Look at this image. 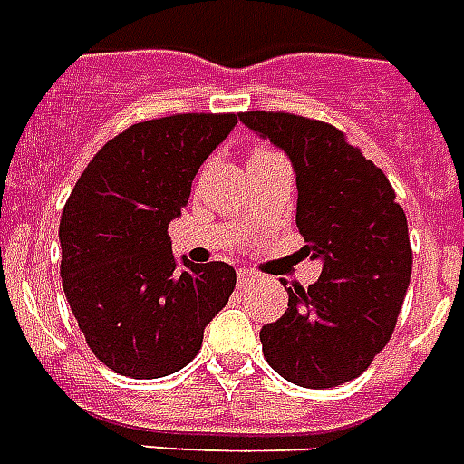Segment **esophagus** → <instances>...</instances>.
I'll return each mask as SVG.
<instances>
[{
  "label": "esophagus",
  "instance_id": "34e87169",
  "mask_svg": "<svg viewBox=\"0 0 464 464\" xmlns=\"http://www.w3.org/2000/svg\"><path fill=\"white\" fill-rule=\"evenodd\" d=\"M237 281H239V285H252L259 281V274H254L249 269H239L237 271Z\"/></svg>",
  "mask_w": 464,
  "mask_h": 464
}]
</instances>
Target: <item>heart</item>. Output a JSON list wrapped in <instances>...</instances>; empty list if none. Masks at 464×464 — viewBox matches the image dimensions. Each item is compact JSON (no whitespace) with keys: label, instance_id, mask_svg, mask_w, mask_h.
I'll return each instance as SVG.
<instances>
[{"label":"heart","instance_id":"b5f03b06","mask_svg":"<svg viewBox=\"0 0 464 464\" xmlns=\"http://www.w3.org/2000/svg\"><path fill=\"white\" fill-rule=\"evenodd\" d=\"M284 156L276 151V149H271V146H254L252 153H249V166L254 163H266V161H281Z\"/></svg>","mask_w":464,"mask_h":464}]
</instances>
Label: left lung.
<instances>
[{"mask_svg":"<svg viewBox=\"0 0 464 464\" xmlns=\"http://www.w3.org/2000/svg\"><path fill=\"white\" fill-rule=\"evenodd\" d=\"M239 120L281 146L295 169V225L303 254L323 261L308 288H288V308L261 327L269 367L305 389L357 379L392 340L413 252L403 208L384 170L333 124L288 112Z\"/></svg>","mask_w":464,"mask_h":464,"instance_id":"8db88e82","label":"left lung"}]
</instances>
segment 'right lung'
<instances>
[{
	"instance_id": "obj_1",
	"label": "right lung",
	"mask_w": 464,
	"mask_h": 464,
	"mask_svg": "<svg viewBox=\"0 0 464 464\" xmlns=\"http://www.w3.org/2000/svg\"><path fill=\"white\" fill-rule=\"evenodd\" d=\"M237 120L186 112L131 124L95 153L63 208V291L90 350L121 377L190 364L235 291L225 261L176 259L169 225Z\"/></svg>"
}]
</instances>
